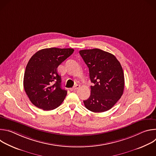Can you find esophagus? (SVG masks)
I'll return each mask as SVG.
<instances>
[{"label":"esophagus","mask_w":156,"mask_h":156,"mask_svg":"<svg viewBox=\"0 0 156 156\" xmlns=\"http://www.w3.org/2000/svg\"><path fill=\"white\" fill-rule=\"evenodd\" d=\"M79 87H80V85H79V84H76L73 87H72V88L70 89V90H71V91H75V90H78V89Z\"/></svg>","instance_id":"34e87169"}]
</instances>
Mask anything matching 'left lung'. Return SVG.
<instances>
[{
    "instance_id": "left-lung-1",
    "label": "left lung",
    "mask_w": 156,
    "mask_h": 156,
    "mask_svg": "<svg viewBox=\"0 0 156 156\" xmlns=\"http://www.w3.org/2000/svg\"><path fill=\"white\" fill-rule=\"evenodd\" d=\"M87 65L91 86V95L83 101L86 108L93 112L110 109L123 94L125 79L120 63L112 54L99 49L80 51Z\"/></svg>"
}]
</instances>
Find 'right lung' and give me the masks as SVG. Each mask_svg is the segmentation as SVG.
I'll return each instance as SVG.
<instances>
[{
	"mask_svg": "<svg viewBox=\"0 0 156 156\" xmlns=\"http://www.w3.org/2000/svg\"><path fill=\"white\" fill-rule=\"evenodd\" d=\"M74 49L56 48L41 49L30 59L24 75L23 86L31 103L44 110L58 107L67 91L61 87L57 67Z\"/></svg>",
	"mask_w": 156,
	"mask_h": 156,
	"instance_id": "add662e5",
	"label": "right lung"
}]
</instances>
